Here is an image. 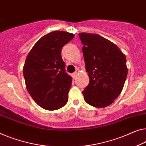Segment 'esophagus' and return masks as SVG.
I'll use <instances>...</instances> for the list:
<instances>
[{"label": "esophagus", "instance_id": "1", "mask_svg": "<svg viewBox=\"0 0 146 146\" xmlns=\"http://www.w3.org/2000/svg\"><path fill=\"white\" fill-rule=\"evenodd\" d=\"M77 72H75L72 74V77L73 78V79H76V77H77Z\"/></svg>", "mask_w": 146, "mask_h": 146}]
</instances>
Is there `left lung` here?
I'll use <instances>...</instances> for the list:
<instances>
[{"label": "left lung", "instance_id": "8db88e82", "mask_svg": "<svg viewBox=\"0 0 146 146\" xmlns=\"http://www.w3.org/2000/svg\"><path fill=\"white\" fill-rule=\"evenodd\" d=\"M88 73V85L82 91L87 104L110 106L123 90L128 73L126 56L114 43L97 34H79Z\"/></svg>", "mask_w": 146, "mask_h": 146}]
</instances>
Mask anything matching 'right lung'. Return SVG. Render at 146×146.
I'll use <instances>...</instances> for the list:
<instances>
[{"instance_id":"add662e5","label":"right lung","mask_w":146,"mask_h":146,"mask_svg":"<svg viewBox=\"0 0 146 146\" xmlns=\"http://www.w3.org/2000/svg\"><path fill=\"white\" fill-rule=\"evenodd\" d=\"M74 36L63 31L49 33L35 44L26 58L23 69L26 88L44 110H58L68 101L73 79L66 73L61 51Z\"/></svg>"}]
</instances>
